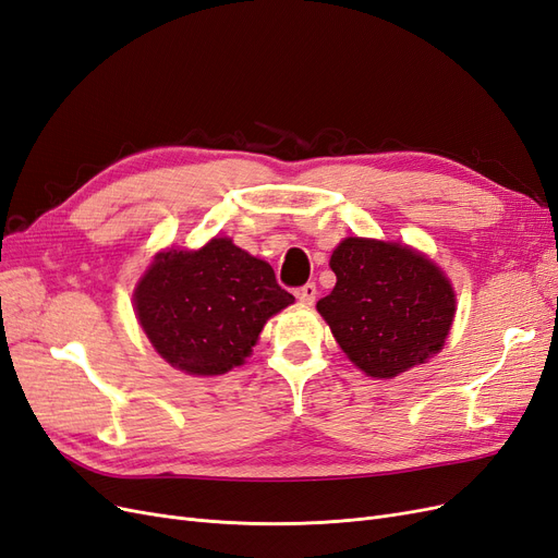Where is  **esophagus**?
Segmentation results:
<instances>
[{"label":"esophagus","mask_w":558,"mask_h":558,"mask_svg":"<svg viewBox=\"0 0 558 558\" xmlns=\"http://www.w3.org/2000/svg\"><path fill=\"white\" fill-rule=\"evenodd\" d=\"M316 295H318L316 283H304L302 288H298V291H295V298H298L302 304H310V306L316 302Z\"/></svg>","instance_id":"1"}]
</instances>
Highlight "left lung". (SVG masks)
<instances>
[{
	"instance_id": "left-lung-1",
	"label": "left lung",
	"mask_w": 558,
	"mask_h": 558,
	"mask_svg": "<svg viewBox=\"0 0 558 558\" xmlns=\"http://www.w3.org/2000/svg\"><path fill=\"white\" fill-rule=\"evenodd\" d=\"M330 267L337 283L316 310L357 369L395 378L444 349L454 291L425 254L397 242L345 238Z\"/></svg>"
}]
</instances>
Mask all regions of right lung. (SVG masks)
Segmentation results:
<instances>
[{"label": "right lung", "instance_id": "add662e5", "mask_svg": "<svg viewBox=\"0 0 558 558\" xmlns=\"http://www.w3.org/2000/svg\"><path fill=\"white\" fill-rule=\"evenodd\" d=\"M293 302L270 265L228 238L209 240L196 252L157 254L133 291L136 316L157 353L194 376L238 367L267 318Z\"/></svg>", "mask_w": 558, "mask_h": 558}]
</instances>
